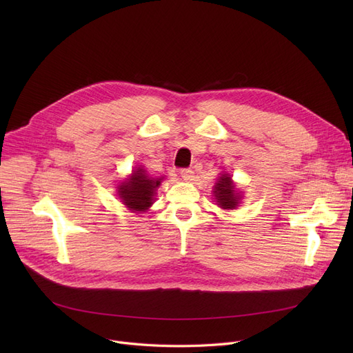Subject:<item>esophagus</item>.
<instances>
[{
    "label": "esophagus",
    "instance_id": "1",
    "mask_svg": "<svg viewBox=\"0 0 353 353\" xmlns=\"http://www.w3.org/2000/svg\"><path fill=\"white\" fill-rule=\"evenodd\" d=\"M180 174H181V179L186 181H192L194 179V172L192 169H181Z\"/></svg>",
    "mask_w": 353,
    "mask_h": 353
}]
</instances>
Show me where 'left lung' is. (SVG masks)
Here are the masks:
<instances>
[{"label": "left lung", "instance_id": "1", "mask_svg": "<svg viewBox=\"0 0 353 353\" xmlns=\"http://www.w3.org/2000/svg\"><path fill=\"white\" fill-rule=\"evenodd\" d=\"M213 194L217 201V206L225 210L236 209L239 206L240 199H242V194L236 190V184L233 183L229 173L220 174V177L214 183Z\"/></svg>", "mask_w": 353, "mask_h": 353}]
</instances>
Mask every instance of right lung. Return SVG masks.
<instances>
[{
    "label": "right lung",
    "mask_w": 353,
    "mask_h": 353,
    "mask_svg": "<svg viewBox=\"0 0 353 353\" xmlns=\"http://www.w3.org/2000/svg\"><path fill=\"white\" fill-rule=\"evenodd\" d=\"M164 177H150L143 167H137L117 186L119 197L128 210L143 213L153 205L157 189Z\"/></svg>",
    "instance_id": "obj_1"
}]
</instances>
